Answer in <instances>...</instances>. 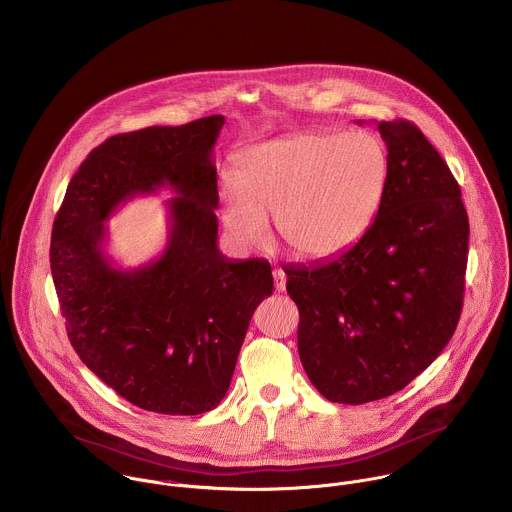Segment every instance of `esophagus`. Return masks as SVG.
Returning a JSON list of instances; mask_svg holds the SVG:
<instances>
[{
	"label": "esophagus",
	"mask_w": 512,
	"mask_h": 512,
	"mask_svg": "<svg viewBox=\"0 0 512 512\" xmlns=\"http://www.w3.org/2000/svg\"><path fill=\"white\" fill-rule=\"evenodd\" d=\"M274 286H276V292H284L286 290V274L280 268L274 270Z\"/></svg>",
	"instance_id": "esophagus-1"
}]
</instances>
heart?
<instances>
[{"label": "heart", "mask_w": 512, "mask_h": 512, "mask_svg": "<svg viewBox=\"0 0 512 512\" xmlns=\"http://www.w3.org/2000/svg\"><path fill=\"white\" fill-rule=\"evenodd\" d=\"M387 178V147L369 131L280 137L240 157L236 180L220 186V220L236 244L254 248L276 218L294 256L328 260L373 224Z\"/></svg>", "instance_id": "1"}]
</instances>
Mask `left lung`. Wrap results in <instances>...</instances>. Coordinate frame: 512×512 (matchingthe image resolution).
Instances as JSON below:
<instances>
[{
  "label": "left lung",
  "mask_w": 512,
  "mask_h": 512,
  "mask_svg": "<svg viewBox=\"0 0 512 512\" xmlns=\"http://www.w3.org/2000/svg\"><path fill=\"white\" fill-rule=\"evenodd\" d=\"M389 153L381 208L338 256L290 264L298 351L332 403L389 397L425 371L463 310L469 216L447 163L409 121H379Z\"/></svg>",
  "instance_id": "1"
}]
</instances>
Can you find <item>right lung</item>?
I'll return each mask as SVG.
<instances>
[{"label":"right lung","instance_id":"1","mask_svg":"<svg viewBox=\"0 0 512 512\" xmlns=\"http://www.w3.org/2000/svg\"><path fill=\"white\" fill-rule=\"evenodd\" d=\"M222 115L107 139L73 174L51 232V274L81 361L133 405L198 415L226 395L270 262L218 250L212 151ZM169 185L170 240L123 271L104 254V222L127 199Z\"/></svg>","mask_w":512,"mask_h":512}]
</instances>
